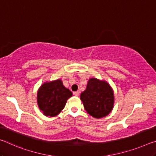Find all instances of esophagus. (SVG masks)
<instances>
[{"instance_id":"obj_1","label":"esophagus","mask_w":156,"mask_h":156,"mask_svg":"<svg viewBox=\"0 0 156 156\" xmlns=\"http://www.w3.org/2000/svg\"><path fill=\"white\" fill-rule=\"evenodd\" d=\"M73 95L76 96H79V92L78 91H75L73 92Z\"/></svg>"}]
</instances>
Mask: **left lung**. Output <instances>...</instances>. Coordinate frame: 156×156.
<instances>
[{
    "label": "left lung",
    "mask_w": 156,
    "mask_h": 156,
    "mask_svg": "<svg viewBox=\"0 0 156 156\" xmlns=\"http://www.w3.org/2000/svg\"><path fill=\"white\" fill-rule=\"evenodd\" d=\"M80 100L89 115L102 118L109 115L114 105L113 89L106 80L89 79L87 88L80 94Z\"/></svg>",
    "instance_id": "8db88e82"
}]
</instances>
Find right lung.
Here are the masks:
<instances>
[{
  "label": "right lung",
  "mask_w": 156,
  "mask_h": 156,
  "mask_svg": "<svg viewBox=\"0 0 156 156\" xmlns=\"http://www.w3.org/2000/svg\"><path fill=\"white\" fill-rule=\"evenodd\" d=\"M72 96V91L63 85L61 79H57L45 82L40 87L37 92V103L44 115L54 117L62 112Z\"/></svg>",
  "instance_id": "right-lung-1"
}]
</instances>
